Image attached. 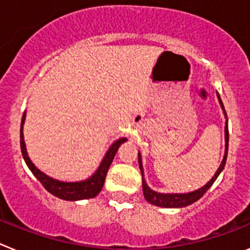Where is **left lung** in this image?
I'll list each match as a JSON object with an SVG mask.
<instances>
[{
	"mask_svg": "<svg viewBox=\"0 0 250 250\" xmlns=\"http://www.w3.org/2000/svg\"><path fill=\"white\" fill-rule=\"evenodd\" d=\"M218 95V99H219L220 106H222L223 111H224L225 118H227V112H225L224 105H223L222 100H220L219 94ZM225 152H224V158H223L222 163H220V167H218L216 170V173L214 174L213 178L198 190L190 191V193L187 194H163V193H158V191L151 190L147 184L145 183L144 179V170H143V161H141V155L140 152H139V167H140L141 170V175H143V191H144V198L146 199V202H149L150 204L156 205V207H161V208H184L188 207V205L193 204L195 203L196 200H199L203 195L208 191V189L213 185V183L215 182L216 178L219 176V174L222 173L223 169L225 167V161H227V154H228V141H229V131H228V120L225 123Z\"/></svg>",
	"mask_w": 250,
	"mask_h": 250,
	"instance_id": "left-lung-1",
	"label": "left lung"
}]
</instances>
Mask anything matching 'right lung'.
Segmentation results:
<instances>
[{
    "instance_id": "1",
    "label": "right lung",
    "mask_w": 250,
    "mask_h": 250,
    "mask_svg": "<svg viewBox=\"0 0 250 250\" xmlns=\"http://www.w3.org/2000/svg\"><path fill=\"white\" fill-rule=\"evenodd\" d=\"M26 119V112H23L22 115V121H21V135H20V144H21V151L22 156L25 159V163L27 164L28 169L32 171L35 176L39 179V182L43 185L46 190L48 193H51L52 195L57 196L60 199L63 200H70V202H75V200H83V199H90V198H95L101 191L104 187V183H105L106 174H107V170H109L110 165H111L112 160H114V156L118 151L119 146H120L123 143L127 140L126 138H121L119 140H116L111 146L109 147V150L106 151L105 156H104L103 161L99 165L98 170L92 174L90 178L85 179V180H81V182H60L56 179L50 178L48 175H46L45 173H42L41 170L37 169L35 167V164L30 160L27 154V150H26V144L25 139H23V124H25Z\"/></svg>"
}]
</instances>
